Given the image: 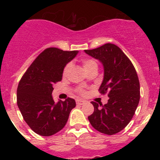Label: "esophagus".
<instances>
[{"mask_svg":"<svg viewBox=\"0 0 160 160\" xmlns=\"http://www.w3.org/2000/svg\"><path fill=\"white\" fill-rule=\"evenodd\" d=\"M76 102H77L78 105H82V104H84V103L86 102V101L82 99H77L76 100Z\"/></svg>","mask_w":160,"mask_h":160,"instance_id":"esophagus-1","label":"esophagus"}]
</instances>
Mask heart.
<instances>
[{
  "mask_svg": "<svg viewBox=\"0 0 160 160\" xmlns=\"http://www.w3.org/2000/svg\"><path fill=\"white\" fill-rule=\"evenodd\" d=\"M82 66L83 68L85 69V70L87 72H88L89 70H92L94 68H98V65L97 62H96L95 61L93 60V59H90V58H85L83 59L82 62ZM71 63H68L66 66H65L64 70H63V75L66 76L68 74V73L70 72V69H71ZM79 92L81 93V94H84V90H79Z\"/></svg>",
  "mask_w": 160,
  "mask_h": 160,
  "instance_id": "b5f03b06",
  "label": "heart"
}]
</instances>
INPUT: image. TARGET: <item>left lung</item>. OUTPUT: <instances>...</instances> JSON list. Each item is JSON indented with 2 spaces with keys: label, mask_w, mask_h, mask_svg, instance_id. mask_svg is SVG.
<instances>
[{
  "label": "left lung",
  "mask_w": 160,
  "mask_h": 160,
  "mask_svg": "<svg viewBox=\"0 0 160 160\" xmlns=\"http://www.w3.org/2000/svg\"><path fill=\"white\" fill-rule=\"evenodd\" d=\"M85 53L102 64L104 76L99 92H108V102H92L94 111L88 117L93 128L106 135H114L127 127L136 111L140 86L135 67L119 47L107 43Z\"/></svg>",
  "instance_id": "left-lung-1"
}]
</instances>
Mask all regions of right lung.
I'll return each mask as SVG.
<instances>
[{
	"mask_svg": "<svg viewBox=\"0 0 160 160\" xmlns=\"http://www.w3.org/2000/svg\"><path fill=\"white\" fill-rule=\"evenodd\" d=\"M78 51H63L58 48L45 49L22 76L17 90V102L24 120L42 136H50L65 127L76 106L74 99L55 102L53 85L62 81L63 70Z\"/></svg>",
	"mask_w": 160,
	"mask_h": 160,
	"instance_id": "1",
	"label": "right lung"
}]
</instances>
